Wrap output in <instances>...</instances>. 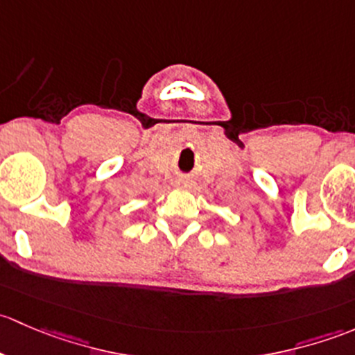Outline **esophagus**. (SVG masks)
<instances>
[{
	"instance_id": "1",
	"label": "esophagus",
	"mask_w": 355,
	"mask_h": 355,
	"mask_svg": "<svg viewBox=\"0 0 355 355\" xmlns=\"http://www.w3.org/2000/svg\"><path fill=\"white\" fill-rule=\"evenodd\" d=\"M176 186L178 189H191L193 188V182L189 181V179H178L176 181Z\"/></svg>"
}]
</instances>
